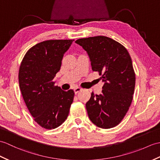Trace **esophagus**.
<instances>
[{
  "label": "esophagus",
  "instance_id": "obj_1",
  "mask_svg": "<svg viewBox=\"0 0 160 160\" xmlns=\"http://www.w3.org/2000/svg\"><path fill=\"white\" fill-rule=\"evenodd\" d=\"M73 90H74V92H75L76 94H77L78 92H80V91H81L82 90V89L81 88H80V87H76V88H74Z\"/></svg>",
  "mask_w": 160,
  "mask_h": 160
}]
</instances>
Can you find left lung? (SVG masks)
Segmentation results:
<instances>
[{"label":"left lung","mask_w":160,"mask_h":160,"mask_svg":"<svg viewBox=\"0 0 160 160\" xmlns=\"http://www.w3.org/2000/svg\"><path fill=\"white\" fill-rule=\"evenodd\" d=\"M90 59L92 69L102 75V93L86 103L88 116L96 126L109 129L120 123L130 106L135 88V73L127 49L105 36L76 40Z\"/></svg>","instance_id":"1"}]
</instances>
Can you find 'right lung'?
I'll use <instances>...</instances> for the list:
<instances>
[{"label":"right lung","mask_w":160,"mask_h":160,"mask_svg":"<svg viewBox=\"0 0 160 160\" xmlns=\"http://www.w3.org/2000/svg\"><path fill=\"white\" fill-rule=\"evenodd\" d=\"M73 41L47 40L36 44L20 65L18 79L22 97L34 120L43 128H58L69 114L74 91L62 90L53 79Z\"/></svg>","instance_id":"right-lung-1"}]
</instances>
